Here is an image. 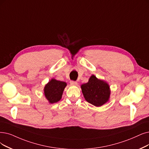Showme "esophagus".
Wrapping results in <instances>:
<instances>
[{"label": "esophagus", "instance_id": "esophagus-1", "mask_svg": "<svg viewBox=\"0 0 149 149\" xmlns=\"http://www.w3.org/2000/svg\"><path fill=\"white\" fill-rule=\"evenodd\" d=\"M70 84L71 86H76V85H78V82H76V81H71L70 82Z\"/></svg>", "mask_w": 149, "mask_h": 149}]
</instances>
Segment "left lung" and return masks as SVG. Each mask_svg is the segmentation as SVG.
<instances>
[{"label":"left lung","instance_id":"1","mask_svg":"<svg viewBox=\"0 0 149 149\" xmlns=\"http://www.w3.org/2000/svg\"><path fill=\"white\" fill-rule=\"evenodd\" d=\"M82 92L87 102L99 107L109 102L111 95L110 86L107 82L92 75L88 82L81 86Z\"/></svg>","mask_w":149,"mask_h":149}]
</instances>
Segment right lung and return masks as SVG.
Instances as JSON below:
<instances>
[{"instance_id":"obj_1","label":"right lung","mask_w":149,"mask_h":149,"mask_svg":"<svg viewBox=\"0 0 149 149\" xmlns=\"http://www.w3.org/2000/svg\"><path fill=\"white\" fill-rule=\"evenodd\" d=\"M67 83L63 81L51 79L44 87V95L49 103L53 104L59 102L62 98V94Z\"/></svg>"}]
</instances>
